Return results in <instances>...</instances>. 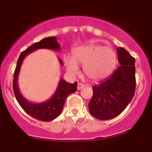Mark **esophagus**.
Masks as SVG:
<instances>
[{
	"label": "esophagus",
	"instance_id": "obj_1",
	"mask_svg": "<svg viewBox=\"0 0 152 152\" xmlns=\"http://www.w3.org/2000/svg\"><path fill=\"white\" fill-rule=\"evenodd\" d=\"M85 86L84 84H82V83H78V86H77V89H78V90H80L82 88H83Z\"/></svg>",
	"mask_w": 152,
	"mask_h": 152
}]
</instances>
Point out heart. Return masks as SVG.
I'll return each mask as SVG.
<instances>
[{"mask_svg": "<svg viewBox=\"0 0 152 152\" xmlns=\"http://www.w3.org/2000/svg\"><path fill=\"white\" fill-rule=\"evenodd\" d=\"M64 61L66 69L72 75L78 73V65H84L87 78L97 81L112 73L116 67L117 56L112 48L91 42L76 48L73 57L67 56Z\"/></svg>", "mask_w": 152, "mask_h": 152, "instance_id": "heart-1", "label": "heart"}]
</instances>
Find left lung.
Returning a JSON list of instances; mask_svg holds the SVG:
<instances>
[{
    "mask_svg": "<svg viewBox=\"0 0 152 152\" xmlns=\"http://www.w3.org/2000/svg\"><path fill=\"white\" fill-rule=\"evenodd\" d=\"M116 50L120 67L112 76L92 86L93 96L88 104L90 114L102 121L121 114L135 93V58L123 48Z\"/></svg>",
    "mask_w": 152,
    "mask_h": 152,
    "instance_id": "1",
    "label": "left lung"
}]
</instances>
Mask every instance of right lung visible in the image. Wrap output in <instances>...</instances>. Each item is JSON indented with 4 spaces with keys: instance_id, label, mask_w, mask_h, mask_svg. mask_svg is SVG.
Instances as JSON below:
<instances>
[{
    "instance_id": "obj_1",
    "label": "right lung",
    "mask_w": 152,
    "mask_h": 152,
    "mask_svg": "<svg viewBox=\"0 0 152 152\" xmlns=\"http://www.w3.org/2000/svg\"><path fill=\"white\" fill-rule=\"evenodd\" d=\"M38 49H50L56 51L61 50L56 38L55 36H52L45 38L40 41L35 42L29 47L27 50L23 51L17 61L16 67L14 74L13 89L17 101L25 112L33 118L41 121H51L56 118L61 114L66 98L71 94L76 91L78 83L77 82L74 83L73 84L69 83L66 82L63 78H61L56 90L50 99L40 103H33L25 99L18 89V77L19 72L25 56ZM58 60L61 65H63V61L60 58Z\"/></svg>"
}]
</instances>
